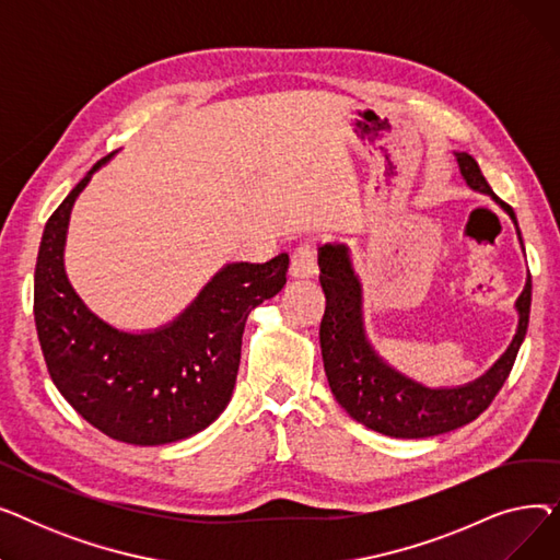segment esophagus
<instances>
[{"label":"esophagus","instance_id":"1","mask_svg":"<svg viewBox=\"0 0 560 560\" xmlns=\"http://www.w3.org/2000/svg\"><path fill=\"white\" fill-rule=\"evenodd\" d=\"M317 275V256L313 243H302L290 258V277L311 279Z\"/></svg>","mask_w":560,"mask_h":560}]
</instances>
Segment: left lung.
Wrapping results in <instances>:
<instances>
[{
  "label": "left lung",
  "instance_id": "left-lung-1",
  "mask_svg": "<svg viewBox=\"0 0 560 560\" xmlns=\"http://www.w3.org/2000/svg\"><path fill=\"white\" fill-rule=\"evenodd\" d=\"M463 182L488 195L515 224L520 247L522 233L509 203L499 199L479 163L467 152H454ZM319 283L327 308L319 325V347L329 388L336 401L363 427L390 438H429L454 431L477 420L490 406L511 374L520 345L526 336L532 311V275L526 272L524 290L515 302L517 329L506 347L481 376L452 388H429L390 365L368 338L363 315V283L345 243H327L317 249Z\"/></svg>",
  "mask_w": 560,
  "mask_h": 560
}]
</instances>
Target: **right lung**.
Listing matches in <instances>:
<instances>
[{
  "instance_id": "add662e5",
  "label": "right lung",
  "mask_w": 560,
  "mask_h": 560,
  "mask_svg": "<svg viewBox=\"0 0 560 560\" xmlns=\"http://www.w3.org/2000/svg\"><path fill=\"white\" fill-rule=\"evenodd\" d=\"M113 154L95 163L45 224L34 315L54 386L95 429L127 445L179 443L213 424L231 401L247 315L285 285L288 254L226 262L167 325L125 331L79 298L66 272L77 197Z\"/></svg>"
}]
</instances>
